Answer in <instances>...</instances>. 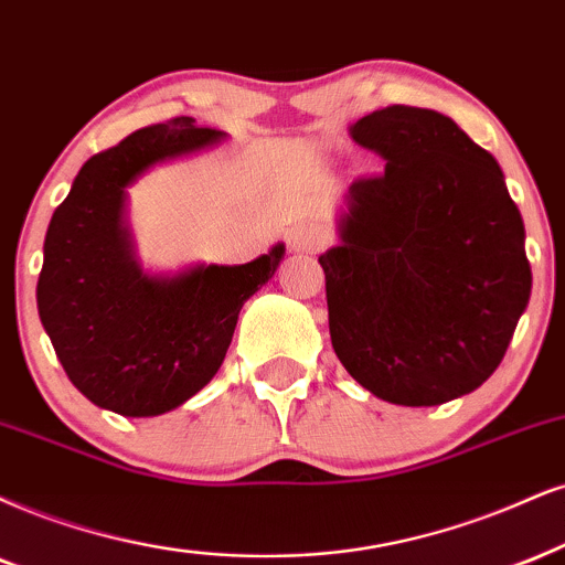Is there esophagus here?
<instances>
[{
    "label": "esophagus",
    "mask_w": 565,
    "mask_h": 565,
    "mask_svg": "<svg viewBox=\"0 0 565 565\" xmlns=\"http://www.w3.org/2000/svg\"><path fill=\"white\" fill-rule=\"evenodd\" d=\"M324 243H327V230L315 225V222L296 225L288 235L290 250H298V254H317Z\"/></svg>",
    "instance_id": "obj_1"
}]
</instances>
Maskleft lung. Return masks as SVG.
Listing matches in <instances>:
<instances>
[{
    "instance_id": "left-lung-1",
    "label": "left lung",
    "mask_w": 565,
    "mask_h": 565,
    "mask_svg": "<svg viewBox=\"0 0 565 565\" xmlns=\"http://www.w3.org/2000/svg\"><path fill=\"white\" fill-rule=\"evenodd\" d=\"M385 172L348 188L319 256L340 364L395 406H440L505 356L529 294L524 222L503 170L450 117L393 107L351 125Z\"/></svg>"
}]
</instances>
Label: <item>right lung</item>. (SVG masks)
Here are the masks:
<instances>
[{"label":"right lung","mask_w":565,"mask_h":565,"mask_svg":"<svg viewBox=\"0 0 565 565\" xmlns=\"http://www.w3.org/2000/svg\"><path fill=\"white\" fill-rule=\"evenodd\" d=\"M222 138L193 117L136 130L90 157L54 209L39 317L70 382L99 408L159 416L193 398L225 361L243 303L280 267L282 243L248 264H196L180 275H149L136 259L125 188Z\"/></svg>","instance_id":"add662e5"}]
</instances>
